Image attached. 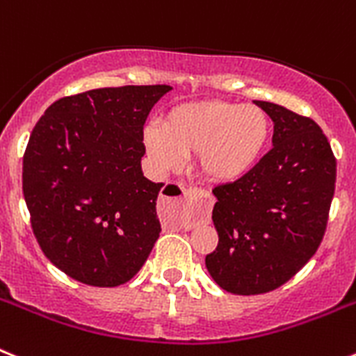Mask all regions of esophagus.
<instances>
[{
  "label": "esophagus",
  "instance_id": "34e87169",
  "mask_svg": "<svg viewBox=\"0 0 356 356\" xmlns=\"http://www.w3.org/2000/svg\"><path fill=\"white\" fill-rule=\"evenodd\" d=\"M181 196H184V201H187V203H196L200 207V216H197L200 221H209L210 212H212L213 207V196L209 191H203V188H188V191L181 193ZM172 222L184 229H191L196 226V221H194L193 217H175Z\"/></svg>",
  "mask_w": 356,
  "mask_h": 356
}]
</instances>
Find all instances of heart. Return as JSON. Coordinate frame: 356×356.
<instances>
[{
    "mask_svg": "<svg viewBox=\"0 0 356 356\" xmlns=\"http://www.w3.org/2000/svg\"><path fill=\"white\" fill-rule=\"evenodd\" d=\"M269 118L260 106L222 99H200L176 105L163 118L162 128L151 122L143 143L159 171L184 168L197 155L207 180L229 185L250 175L269 140Z\"/></svg>",
    "mask_w": 356,
    "mask_h": 356,
    "instance_id": "1",
    "label": "heart"
}]
</instances>
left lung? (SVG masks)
Here are the masks:
<instances>
[{"label":"left lung","instance_id":"8db88e82","mask_svg":"<svg viewBox=\"0 0 356 356\" xmlns=\"http://www.w3.org/2000/svg\"><path fill=\"white\" fill-rule=\"evenodd\" d=\"M273 149L253 171L217 185L212 221L219 235L205 266L219 287L251 296L275 291L312 259L328 221L337 162L312 119L269 102Z\"/></svg>","mask_w":356,"mask_h":356}]
</instances>
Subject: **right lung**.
<instances>
[{"label":"right lung","instance_id":"right-lung-1","mask_svg":"<svg viewBox=\"0 0 356 356\" xmlns=\"http://www.w3.org/2000/svg\"><path fill=\"white\" fill-rule=\"evenodd\" d=\"M169 85L62 97L35 124L23 159L31 228L49 262L92 287L127 284L155 246L163 184L143 172V128Z\"/></svg>","mask_w":356,"mask_h":356}]
</instances>
